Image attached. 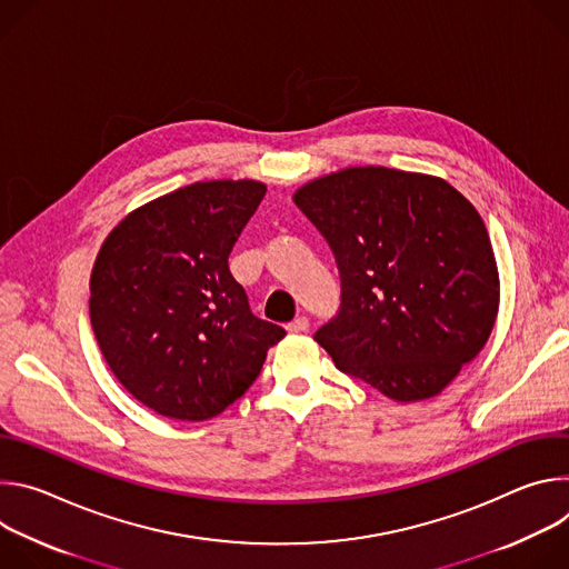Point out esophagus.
Returning <instances> with one entry per match:
<instances>
[{
  "label": "esophagus",
  "instance_id": "esophagus-1",
  "mask_svg": "<svg viewBox=\"0 0 569 569\" xmlns=\"http://www.w3.org/2000/svg\"><path fill=\"white\" fill-rule=\"evenodd\" d=\"M308 327H310V321H308V317L306 315H299V317H295L290 323H288V331L290 333H303V331H308Z\"/></svg>",
  "mask_w": 569,
  "mask_h": 569
}]
</instances>
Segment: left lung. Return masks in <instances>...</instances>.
Returning a JSON list of instances; mask_svg holds the SVG:
<instances>
[{"instance_id":"8db88e82","label":"left lung","mask_w":569,"mask_h":569,"mask_svg":"<svg viewBox=\"0 0 569 569\" xmlns=\"http://www.w3.org/2000/svg\"><path fill=\"white\" fill-rule=\"evenodd\" d=\"M295 202L340 272V308L315 340L393 400L439 393L489 340L500 303L475 207L443 180L382 167L315 180Z\"/></svg>"}]
</instances>
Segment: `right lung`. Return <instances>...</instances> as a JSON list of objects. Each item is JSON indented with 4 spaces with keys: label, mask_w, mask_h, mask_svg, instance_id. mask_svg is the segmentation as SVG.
Here are the masks:
<instances>
[{
    "label": "right lung",
    "mask_w": 569,
    "mask_h": 569,
    "mask_svg": "<svg viewBox=\"0 0 569 569\" xmlns=\"http://www.w3.org/2000/svg\"><path fill=\"white\" fill-rule=\"evenodd\" d=\"M259 182H198L157 198L106 238L90 281L92 329L146 408L204 421L259 378L286 331L259 319L229 254L259 209Z\"/></svg>",
    "instance_id": "obj_1"
}]
</instances>
